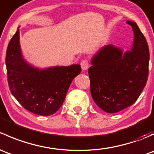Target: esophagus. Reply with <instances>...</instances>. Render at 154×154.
Returning <instances> with one entry per match:
<instances>
[{
	"label": "esophagus",
	"instance_id": "obj_1",
	"mask_svg": "<svg viewBox=\"0 0 154 154\" xmlns=\"http://www.w3.org/2000/svg\"><path fill=\"white\" fill-rule=\"evenodd\" d=\"M80 65H81V68L83 70V71H86L89 67V63H88V60H83V61L81 62V63H80Z\"/></svg>",
	"mask_w": 154,
	"mask_h": 154
}]
</instances>
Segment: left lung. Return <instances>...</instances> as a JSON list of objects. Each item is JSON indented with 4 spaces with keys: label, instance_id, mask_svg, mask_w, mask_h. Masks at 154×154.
<instances>
[{
    "label": "left lung",
    "instance_id": "obj_1",
    "mask_svg": "<svg viewBox=\"0 0 154 154\" xmlns=\"http://www.w3.org/2000/svg\"><path fill=\"white\" fill-rule=\"evenodd\" d=\"M134 32L131 51L112 45L102 48L88 70L93 100L102 110L116 113L136 102L147 83L150 53L145 37L133 21H127Z\"/></svg>",
    "mask_w": 154,
    "mask_h": 154
}]
</instances>
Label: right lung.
I'll use <instances>...</instances> for the list:
<instances>
[{
  "instance_id": "right-lung-1",
  "label": "right lung",
  "mask_w": 154,
  "mask_h": 154,
  "mask_svg": "<svg viewBox=\"0 0 154 154\" xmlns=\"http://www.w3.org/2000/svg\"><path fill=\"white\" fill-rule=\"evenodd\" d=\"M19 27L6 54L7 80L11 93L24 109L39 116H51L61 107L80 65L38 69L24 61L19 44Z\"/></svg>"
}]
</instances>
